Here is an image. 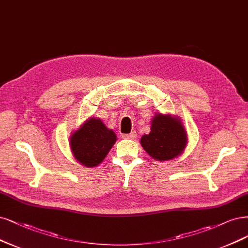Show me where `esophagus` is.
Wrapping results in <instances>:
<instances>
[{"instance_id":"esophagus-1","label":"esophagus","mask_w":248,"mask_h":248,"mask_svg":"<svg viewBox=\"0 0 248 248\" xmlns=\"http://www.w3.org/2000/svg\"><path fill=\"white\" fill-rule=\"evenodd\" d=\"M122 138L125 140H134L136 138V132L132 131L130 133H123Z\"/></svg>"}]
</instances>
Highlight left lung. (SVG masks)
Here are the masks:
<instances>
[{"label":"left lung","instance_id":"8db88e82","mask_svg":"<svg viewBox=\"0 0 248 248\" xmlns=\"http://www.w3.org/2000/svg\"><path fill=\"white\" fill-rule=\"evenodd\" d=\"M186 143L187 136L181 119L163 114L154 116L151 132L140 139L143 150L158 161L176 158L184 152Z\"/></svg>","mask_w":248,"mask_h":248}]
</instances>
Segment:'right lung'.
Masks as SVG:
<instances>
[{"instance_id":"1","label":"right lung","mask_w":248,"mask_h":248,"mask_svg":"<svg viewBox=\"0 0 248 248\" xmlns=\"http://www.w3.org/2000/svg\"><path fill=\"white\" fill-rule=\"evenodd\" d=\"M117 140L112 129L100 119L91 117L72 133L70 146L75 159L86 167L99 165Z\"/></svg>"}]
</instances>
